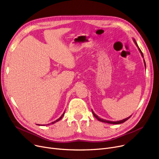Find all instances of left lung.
I'll return each instance as SVG.
<instances>
[{"label": "left lung", "instance_id": "8db88e82", "mask_svg": "<svg viewBox=\"0 0 159 159\" xmlns=\"http://www.w3.org/2000/svg\"><path fill=\"white\" fill-rule=\"evenodd\" d=\"M133 41H134V43H135V44H136V46H137V48H138V49H139V52H140V54H141V55H142V57H143V58H144V56H143V52H141V50H140V49L139 48V47L138 46V44H137V42H136V40H135V39H133ZM144 64H145V67H146V62H145V61H144ZM92 111V113H93V116H95V117L98 120H99V121H101V122H106V123H108V124H122V123H123V122H126L127 120H128L130 117H131V116H129V117H128V118H126V119H123V120H119V121H110V120H105V119H101V118H99L98 116L93 112V110H91Z\"/></svg>", "mask_w": 159, "mask_h": 159}]
</instances>
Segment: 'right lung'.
<instances>
[{"instance_id": "right-lung-1", "label": "right lung", "mask_w": 159, "mask_h": 159, "mask_svg": "<svg viewBox=\"0 0 159 159\" xmlns=\"http://www.w3.org/2000/svg\"><path fill=\"white\" fill-rule=\"evenodd\" d=\"M64 113H63V114H62V115H61V117H60V118H59V119H57V120H55V121H54V122H52V123H50V124H54V123H55V122H58V121H59V120H61V119H62V117H63V116H64ZM48 125H49V124H48Z\"/></svg>"}]
</instances>
